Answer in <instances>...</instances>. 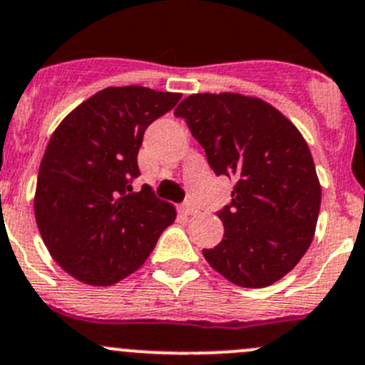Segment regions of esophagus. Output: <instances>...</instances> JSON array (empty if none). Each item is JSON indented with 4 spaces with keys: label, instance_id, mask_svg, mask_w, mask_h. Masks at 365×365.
<instances>
[{
    "label": "esophagus",
    "instance_id": "obj_1",
    "mask_svg": "<svg viewBox=\"0 0 365 365\" xmlns=\"http://www.w3.org/2000/svg\"><path fill=\"white\" fill-rule=\"evenodd\" d=\"M180 212H182L183 215H192L194 214V207L190 203H183L182 207H180Z\"/></svg>",
    "mask_w": 365,
    "mask_h": 365
}]
</instances>
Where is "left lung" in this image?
Returning <instances> with one entry per match:
<instances>
[{"label":"left lung","instance_id":"1","mask_svg":"<svg viewBox=\"0 0 365 365\" xmlns=\"http://www.w3.org/2000/svg\"><path fill=\"white\" fill-rule=\"evenodd\" d=\"M215 175L233 180L217 212L225 237L203 250L212 269L246 289L272 285L296 267L316 233L321 183L309 144L280 110L257 96L190 94L176 107Z\"/></svg>","mask_w":365,"mask_h":365}]
</instances>
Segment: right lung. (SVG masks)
<instances>
[{"instance_id": "add662e5", "label": "right lung", "mask_w": 365, "mask_h": 365, "mask_svg": "<svg viewBox=\"0 0 365 365\" xmlns=\"http://www.w3.org/2000/svg\"><path fill=\"white\" fill-rule=\"evenodd\" d=\"M182 94L107 87L62 119L41 160L34 212L53 260L78 282L110 287L146 262L176 208L133 192L148 126Z\"/></svg>"}]
</instances>
